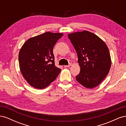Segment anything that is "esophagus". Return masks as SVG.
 <instances>
[{"label":"esophagus","mask_w":126,"mask_h":126,"mask_svg":"<svg viewBox=\"0 0 126 126\" xmlns=\"http://www.w3.org/2000/svg\"><path fill=\"white\" fill-rule=\"evenodd\" d=\"M72 63H70L69 64H68V65H67V66H64V67H69L70 66H72Z\"/></svg>","instance_id":"1"}]
</instances>
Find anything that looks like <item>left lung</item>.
Listing matches in <instances>:
<instances>
[{
    "instance_id": "8db88e82",
    "label": "left lung",
    "mask_w": 126,
    "mask_h": 126,
    "mask_svg": "<svg viewBox=\"0 0 126 126\" xmlns=\"http://www.w3.org/2000/svg\"><path fill=\"white\" fill-rule=\"evenodd\" d=\"M77 52L80 67L76 80L87 88L99 85L109 73L111 61L105 42L95 34L84 30L68 35Z\"/></svg>"
}]
</instances>
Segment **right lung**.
<instances>
[{"label":"right lung","mask_w":126,"mask_h":126,"mask_svg":"<svg viewBox=\"0 0 126 126\" xmlns=\"http://www.w3.org/2000/svg\"><path fill=\"white\" fill-rule=\"evenodd\" d=\"M62 33L46 32L30 38L19 53L21 73L32 87L43 89L54 81L61 69L55 64L53 48Z\"/></svg>","instance_id":"1"}]
</instances>
